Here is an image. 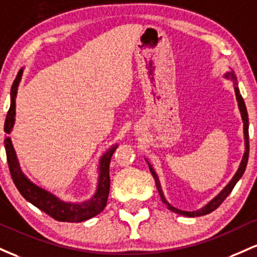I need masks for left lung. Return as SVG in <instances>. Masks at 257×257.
Instances as JSON below:
<instances>
[{
  "label": "left lung",
  "mask_w": 257,
  "mask_h": 257,
  "mask_svg": "<svg viewBox=\"0 0 257 257\" xmlns=\"http://www.w3.org/2000/svg\"><path fill=\"white\" fill-rule=\"evenodd\" d=\"M224 77H226V79H228V80H232L233 85H234L235 98H237L238 108H239V111H240L241 120H243V125H244V141H245V152H244V155H243V159H241V161H240V165H239L237 172H235L234 176H233L232 180L229 181L228 184H227V186L224 187V188L222 189V191L218 193V194L216 195L214 199H212V200H210L205 206L201 207V209L195 210V211H183V210H180V209H177V207H174L172 205H170L169 201L166 200L165 195H164L163 189H161L159 177H158V175L155 174V171H154V169H153V166L148 163V160H147V163H148V166H149V170H151L153 177H154V180H155V184H157V188H158V192H159V195H160L161 200H163V203L167 206V209L171 210V211H174V212H176V214H178V215L187 216V217H198V216L207 215V214H210V212L214 211L215 209H217V207L221 205L222 201H223L224 199L228 197L229 193L232 192V189L234 188L235 184H237L238 181L240 180L241 176H243L244 171H245V167H246L247 158H249V117H247L246 106H245L244 99H243V97H241L240 91H239V88H238L237 77H235L234 73H233V71H232V73L224 74Z\"/></svg>",
  "instance_id": "obj_1"
}]
</instances>
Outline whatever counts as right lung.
<instances>
[{"instance_id": "obj_1", "label": "right lung", "mask_w": 257, "mask_h": 257, "mask_svg": "<svg viewBox=\"0 0 257 257\" xmlns=\"http://www.w3.org/2000/svg\"><path fill=\"white\" fill-rule=\"evenodd\" d=\"M22 75L23 69H20L16 80H14L12 88H11V106L5 121L6 135H10L12 132L14 121H16V98L19 82L22 80ZM5 148L6 154H7L11 176H12L13 182L16 184L17 188H18L20 194L27 199L29 203L33 204L34 206L39 207L41 211L50 215L54 220L62 222H82L90 220V218L94 217V216L104 210L106 200H108L109 189H110L109 165H110L113 153L117 148V144L110 147L100 157L99 166H98L99 176H98L96 193H94L93 197L91 199L86 201H81V203H71V201L62 200L53 193L46 191L42 187L31 182L27 177V175L23 172L22 167L19 165L18 158H17L16 151L13 148L11 137L6 136Z\"/></svg>"}]
</instances>
